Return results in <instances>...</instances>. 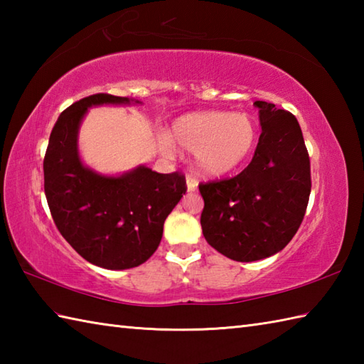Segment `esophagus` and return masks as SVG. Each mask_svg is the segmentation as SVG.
<instances>
[{
  "mask_svg": "<svg viewBox=\"0 0 364 364\" xmlns=\"http://www.w3.org/2000/svg\"><path fill=\"white\" fill-rule=\"evenodd\" d=\"M186 184H188V192H196L197 191V181L189 175L186 178Z\"/></svg>",
  "mask_w": 364,
  "mask_h": 364,
  "instance_id": "1",
  "label": "esophagus"
}]
</instances>
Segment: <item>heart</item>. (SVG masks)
Returning a JSON list of instances; mask_svg holds the SVG:
<instances>
[{"mask_svg":"<svg viewBox=\"0 0 364 364\" xmlns=\"http://www.w3.org/2000/svg\"><path fill=\"white\" fill-rule=\"evenodd\" d=\"M175 142L181 149L196 153V167L206 178H220L250 159L258 144V125L245 112L205 111L178 119L172 127ZM161 146L175 153L172 139L164 136Z\"/></svg>","mask_w":364,"mask_h":364,"instance_id":"1","label":"heart"}]
</instances>
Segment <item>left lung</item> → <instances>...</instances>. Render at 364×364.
Instances as JSON below:
<instances>
[{"label": "left lung", "instance_id": "8db88e82", "mask_svg": "<svg viewBox=\"0 0 364 364\" xmlns=\"http://www.w3.org/2000/svg\"><path fill=\"white\" fill-rule=\"evenodd\" d=\"M253 105L262 133L250 164L228 180L198 184L205 239L241 262L283 250L304 220L311 192L310 156L297 119L272 103Z\"/></svg>", "mask_w": 364, "mask_h": 364}]
</instances>
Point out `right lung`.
<instances>
[{
    "instance_id": "add662e5",
    "label": "right lung",
    "mask_w": 364,
    "mask_h": 364,
    "mask_svg": "<svg viewBox=\"0 0 364 364\" xmlns=\"http://www.w3.org/2000/svg\"><path fill=\"white\" fill-rule=\"evenodd\" d=\"M141 103L95 94L68 106L50 134L43 159L45 196L60 235L98 267L141 266L156 252L167 215L183 194L184 175L139 166L119 176L100 175L82 164L80 125L92 106Z\"/></svg>"
}]
</instances>
